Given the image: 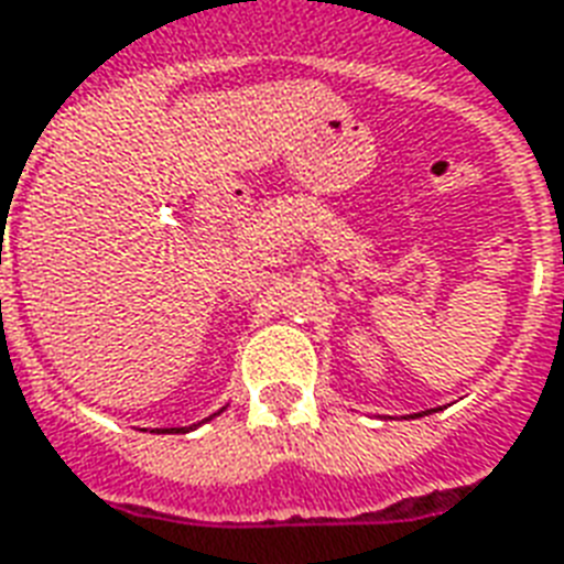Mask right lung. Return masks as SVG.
<instances>
[{
	"mask_svg": "<svg viewBox=\"0 0 564 564\" xmlns=\"http://www.w3.org/2000/svg\"><path fill=\"white\" fill-rule=\"evenodd\" d=\"M169 431H184V427H169Z\"/></svg>",
	"mask_w": 564,
	"mask_h": 564,
	"instance_id": "right-lung-1",
	"label": "right lung"
}]
</instances>
